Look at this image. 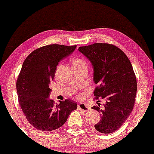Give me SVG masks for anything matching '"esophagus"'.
<instances>
[{"label":"esophagus","instance_id":"esophagus-1","mask_svg":"<svg viewBox=\"0 0 154 154\" xmlns=\"http://www.w3.org/2000/svg\"><path fill=\"white\" fill-rule=\"evenodd\" d=\"M78 109L81 111H88L90 110V107L88 104H78Z\"/></svg>","mask_w":154,"mask_h":154}]
</instances>
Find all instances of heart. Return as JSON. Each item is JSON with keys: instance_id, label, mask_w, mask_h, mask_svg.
Wrapping results in <instances>:
<instances>
[{"instance_id": "1", "label": "heart", "mask_w": 154, "mask_h": 154, "mask_svg": "<svg viewBox=\"0 0 154 154\" xmlns=\"http://www.w3.org/2000/svg\"><path fill=\"white\" fill-rule=\"evenodd\" d=\"M86 64L85 61L83 59H76L73 62V64Z\"/></svg>"}]
</instances>
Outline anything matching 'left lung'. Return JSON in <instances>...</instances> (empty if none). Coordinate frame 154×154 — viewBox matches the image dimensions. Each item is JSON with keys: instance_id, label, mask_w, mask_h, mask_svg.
I'll list each match as a JSON object with an SVG mask.
<instances>
[{"instance_id": "8db88e82", "label": "left lung", "mask_w": 154, "mask_h": 154, "mask_svg": "<svg viewBox=\"0 0 154 154\" xmlns=\"http://www.w3.org/2000/svg\"><path fill=\"white\" fill-rule=\"evenodd\" d=\"M79 50L92 63L95 100L106 101L102 109L92 107L101 113V120L94 125L100 132H115L125 123L133 109L137 93L136 76L126 54L114 45L96 43L79 47Z\"/></svg>"}]
</instances>
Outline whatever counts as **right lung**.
I'll return each instance as SVG.
<instances>
[{
  "mask_svg": "<svg viewBox=\"0 0 154 154\" xmlns=\"http://www.w3.org/2000/svg\"><path fill=\"white\" fill-rule=\"evenodd\" d=\"M76 45L52 44L33 50L25 59L17 80V91L21 109L29 123L41 131L62 127L77 108L71 100L59 104L48 99L50 81L55 75L59 62L75 49Z\"/></svg>",
  "mask_w": 154,
  "mask_h": 154,
  "instance_id": "1",
  "label": "right lung"
}]
</instances>
